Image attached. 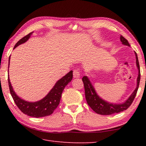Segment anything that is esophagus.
I'll use <instances>...</instances> for the list:
<instances>
[{"label": "esophagus", "mask_w": 146, "mask_h": 146, "mask_svg": "<svg viewBox=\"0 0 146 146\" xmlns=\"http://www.w3.org/2000/svg\"><path fill=\"white\" fill-rule=\"evenodd\" d=\"M80 71L79 70H73V77L74 78H78L80 76Z\"/></svg>", "instance_id": "1"}]
</instances>
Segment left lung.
Returning <instances> with one entry per match:
<instances>
[{
	"mask_svg": "<svg viewBox=\"0 0 146 146\" xmlns=\"http://www.w3.org/2000/svg\"><path fill=\"white\" fill-rule=\"evenodd\" d=\"M120 40L122 42L123 45L130 46L128 41L125 39L123 36L120 35ZM136 63L138 70V75L137 78V88L133 91V93L131 95L128 99L122 104H115L109 103L106 101L102 99L99 96H98L94 89V87L90 82L88 76H84L82 78V81L84 83L85 90V96L86 99L87 101L88 104L90 106V108L95 111L99 115H110L114 114V113H118L123 111L126 110L131 105L132 102L134 100L135 96L137 95L138 86H139L140 80V66L138 62V59L137 56V54L136 52Z\"/></svg>",
	"mask_w": 146,
	"mask_h": 146,
	"instance_id": "8db88e82",
	"label": "left lung"
}]
</instances>
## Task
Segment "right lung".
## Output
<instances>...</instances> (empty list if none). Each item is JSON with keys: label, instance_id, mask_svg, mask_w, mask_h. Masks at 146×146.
Segmentation results:
<instances>
[{"label": "right lung", "instance_id": "right-lung-1", "mask_svg": "<svg viewBox=\"0 0 146 146\" xmlns=\"http://www.w3.org/2000/svg\"><path fill=\"white\" fill-rule=\"evenodd\" d=\"M33 33V32L29 33L17 42L14 47V49L20 44L26 42ZM9 59H10V56L9 57ZM72 78L73 71H70L68 74H66L65 76L56 82L54 87L51 89V90L45 97L40 100L35 102H27L23 99H21L19 96L17 95L11 85L9 76L8 84L11 97L19 110L25 115L30 116V117L39 118L46 117V116L52 114L60 103L61 95L64 88L68 85L69 82H71Z\"/></svg>", "mask_w": 146, "mask_h": 146}]
</instances>
